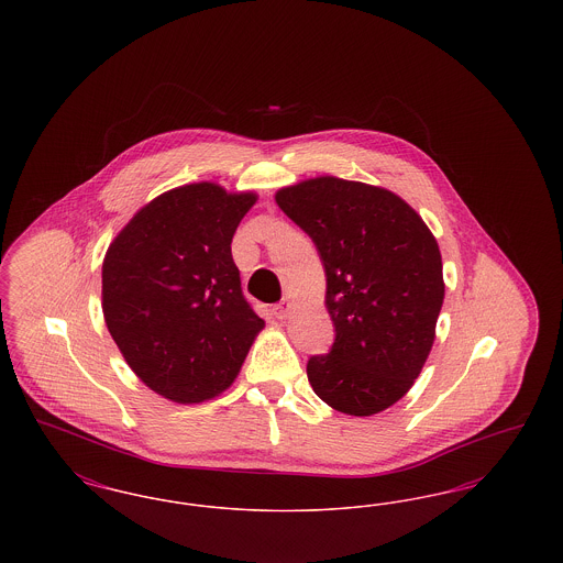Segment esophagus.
<instances>
[{
  "mask_svg": "<svg viewBox=\"0 0 563 563\" xmlns=\"http://www.w3.org/2000/svg\"><path fill=\"white\" fill-rule=\"evenodd\" d=\"M289 310H291V299H280L278 303H274V308H272V312H274V317L276 319H287L289 317Z\"/></svg>",
  "mask_w": 563,
  "mask_h": 563,
  "instance_id": "obj_1",
  "label": "esophagus"
}]
</instances>
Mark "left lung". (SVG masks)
<instances>
[{"mask_svg": "<svg viewBox=\"0 0 563 563\" xmlns=\"http://www.w3.org/2000/svg\"><path fill=\"white\" fill-rule=\"evenodd\" d=\"M317 244L335 327L327 354L308 361L322 401L374 416L405 397L429 358L443 306V264L422 217L397 194L338 177L276 191Z\"/></svg>", "mask_w": 563, "mask_h": 563, "instance_id": "obj_1", "label": "left lung"}]
</instances>
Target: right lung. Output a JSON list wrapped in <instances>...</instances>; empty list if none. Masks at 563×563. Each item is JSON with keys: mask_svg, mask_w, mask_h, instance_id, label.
I'll use <instances>...</instances> for the list:
<instances>
[{"mask_svg": "<svg viewBox=\"0 0 563 563\" xmlns=\"http://www.w3.org/2000/svg\"><path fill=\"white\" fill-rule=\"evenodd\" d=\"M253 191L214 184L164 191L109 244L103 317L134 374L164 399L223 393L264 321L244 299L232 239Z\"/></svg>", "mask_w": 563, "mask_h": 563, "instance_id": "1", "label": "right lung"}]
</instances>
